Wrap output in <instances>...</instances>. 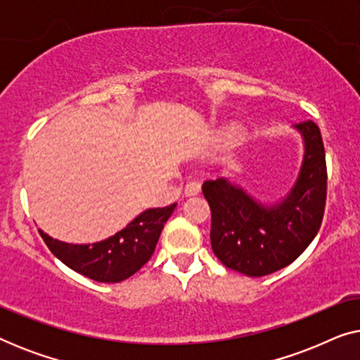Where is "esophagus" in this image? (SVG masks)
<instances>
[{"label": "esophagus", "instance_id": "34e87169", "mask_svg": "<svg viewBox=\"0 0 360 360\" xmlns=\"http://www.w3.org/2000/svg\"><path fill=\"white\" fill-rule=\"evenodd\" d=\"M200 191H201V185L196 180H191L185 185V195L186 196H196V195H200Z\"/></svg>", "mask_w": 360, "mask_h": 360}]
</instances>
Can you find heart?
I'll list each match as a JSON object with an SVG mask.
<instances>
[{"mask_svg":"<svg viewBox=\"0 0 360 360\" xmlns=\"http://www.w3.org/2000/svg\"><path fill=\"white\" fill-rule=\"evenodd\" d=\"M229 139H234V137H236V134H234V132H229Z\"/></svg>","mask_w":360,"mask_h":360,"instance_id":"obj_1","label":"heart"}]
</instances>
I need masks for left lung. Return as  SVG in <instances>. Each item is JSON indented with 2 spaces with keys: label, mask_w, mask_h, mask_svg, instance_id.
<instances>
[{
  "label": "left lung",
  "mask_w": 360,
  "mask_h": 360,
  "mask_svg": "<svg viewBox=\"0 0 360 360\" xmlns=\"http://www.w3.org/2000/svg\"><path fill=\"white\" fill-rule=\"evenodd\" d=\"M303 159L288 193L262 203L244 186L221 176L203 184L211 208V248L228 269L264 277L287 267L311 244L326 203V155L313 121L295 124Z\"/></svg>",
  "instance_id": "8db88e82"
}]
</instances>
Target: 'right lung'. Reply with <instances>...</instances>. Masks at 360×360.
Here are the masks:
<instances>
[{
  "mask_svg": "<svg viewBox=\"0 0 360 360\" xmlns=\"http://www.w3.org/2000/svg\"><path fill=\"white\" fill-rule=\"evenodd\" d=\"M176 203L149 208L136 216L126 228L93 244H68L39 229L44 243L67 267L101 283H117L134 275L149 262L157 240Z\"/></svg>",
  "mask_w": 360,
  "mask_h": 360,
  "instance_id": "add662e5",
  "label": "right lung"
}]
</instances>
